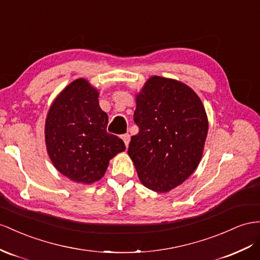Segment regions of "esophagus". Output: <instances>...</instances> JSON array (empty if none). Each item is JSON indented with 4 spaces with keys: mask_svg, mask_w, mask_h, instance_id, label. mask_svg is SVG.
Returning <instances> with one entry per match:
<instances>
[{
    "mask_svg": "<svg viewBox=\"0 0 260 260\" xmlns=\"http://www.w3.org/2000/svg\"><path fill=\"white\" fill-rule=\"evenodd\" d=\"M122 138H123V141H124V143H125V146H126V147H127L128 144H129V141H131L129 134H124V135H122Z\"/></svg>",
    "mask_w": 260,
    "mask_h": 260,
    "instance_id": "34e87169",
    "label": "esophagus"
}]
</instances>
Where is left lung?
<instances>
[{
	"instance_id": "8db88e82",
	"label": "left lung",
	"mask_w": 260,
	"mask_h": 260,
	"mask_svg": "<svg viewBox=\"0 0 260 260\" xmlns=\"http://www.w3.org/2000/svg\"><path fill=\"white\" fill-rule=\"evenodd\" d=\"M128 155L148 189L168 192L192 175L201 160L208 117L196 92L176 80L151 77L136 98Z\"/></svg>"
}]
</instances>
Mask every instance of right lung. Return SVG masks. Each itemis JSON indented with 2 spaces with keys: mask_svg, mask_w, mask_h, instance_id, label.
Returning <instances> with one entry per match:
<instances>
[{
  "mask_svg": "<svg viewBox=\"0 0 260 260\" xmlns=\"http://www.w3.org/2000/svg\"><path fill=\"white\" fill-rule=\"evenodd\" d=\"M98 96L86 80L78 79L57 96L46 118L51 161L60 174L78 183L100 180L110 159L125 150L122 139L106 131L109 117Z\"/></svg>",
  "mask_w": 260,
  "mask_h": 260,
  "instance_id": "add662e5",
  "label": "right lung"
}]
</instances>
